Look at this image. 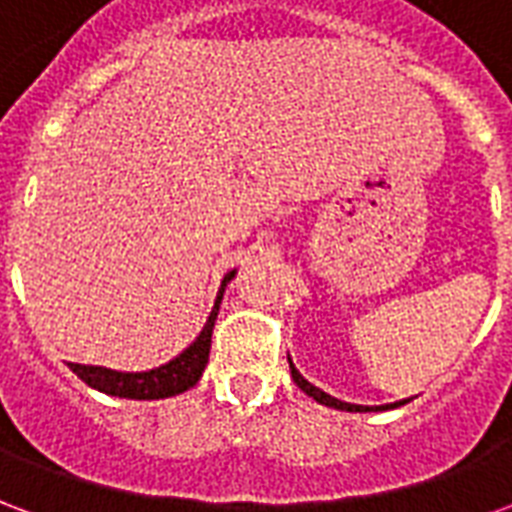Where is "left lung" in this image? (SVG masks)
<instances>
[{"mask_svg":"<svg viewBox=\"0 0 512 512\" xmlns=\"http://www.w3.org/2000/svg\"><path fill=\"white\" fill-rule=\"evenodd\" d=\"M290 362V356H288ZM290 376H293V381H296V386H299L301 392H307V395L312 397V400H318V403H323V406H332V408H340V411H370L367 406H354V403H343V400H337V397L326 395L323 389H318V386H312L307 378L301 376L299 370L293 367V362H290ZM400 403H406V400H400ZM400 403H389V406H378V408H395L400 406ZM376 408V411H378Z\"/></svg>","mask_w":512,"mask_h":512,"instance_id":"left-lung-1","label":"left lung"}]
</instances>
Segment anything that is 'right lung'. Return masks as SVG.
<instances>
[{"instance_id": "1", "label": "right lung", "mask_w": 512, "mask_h": 512, "mask_svg": "<svg viewBox=\"0 0 512 512\" xmlns=\"http://www.w3.org/2000/svg\"><path fill=\"white\" fill-rule=\"evenodd\" d=\"M235 277V271H230L227 277L222 279V290L216 296V304H213V312L208 323L202 326L200 337L183 351L180 356H175L167 365L156 367V370H147V373H117V370H109V367H93V365H73L71 370L76 376L82 378L84 384L93 386L98 392H106V395L115 397H131V400H158V397H172L186 392L191 386L197 384L202 376V370L208 365V354H211V334L213 323H216V315H219V304H222L224 285Z\"/></svg>"}]
</instances>
